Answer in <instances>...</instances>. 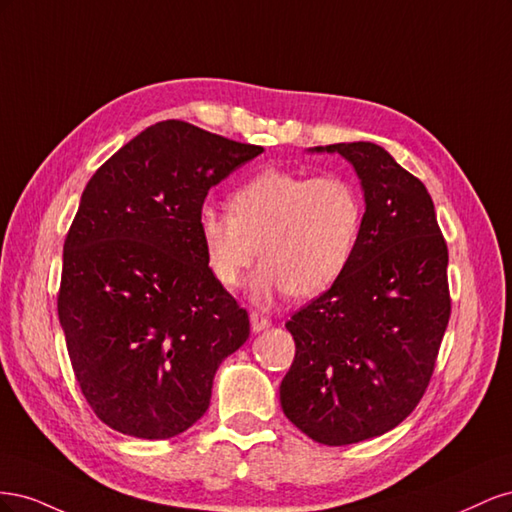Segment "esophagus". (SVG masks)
Returning <instances> with one entry per match:
<instances>
[{"label": "esophagus", "mask_w": 512, "mask_h": 512, "mask_svg": "<svg viewBox=\"0 0 512 512\" xmlns=\"http://www.w3.org/2000/svg\"><path fill=\"white\" fill-rule=\"evenodd\" d=\"M250 324H252V333H262L271 327V320L267 316H262L258 312L250 314Z\"/></svg>", "instance_id": "1"}]
</instances>
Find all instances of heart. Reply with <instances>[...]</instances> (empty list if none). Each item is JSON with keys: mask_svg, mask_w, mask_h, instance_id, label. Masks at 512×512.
<instances>
[{"mask_svg": "<svg viewBox=\"0 0 512 512\" xmlns=\"http://www.w3.org/2000/svg\"><path fill=\"white\" fill-rule=\"evenodd\" d=\"M361 218L346 179L265 168L230 194V211L200 207L196 230L211 275L226 288L239 286L260 250L250 294L269 305L284 292L316 297L331 288L354 254Z\"/></svg>", "mask_w": 512, "mask_h": 512, "instance_id": "heart-1", "label": "heart"}]
</instances>
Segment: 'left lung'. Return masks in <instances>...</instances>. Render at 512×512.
<instances>
[{"mask_svg": "<svg viewBox=\"0 0 512 512\" xmlns=\"http://www.w3.org/2000/svg\"><path fill=\"white\" fill-rule=\"evenodd\" d=\"M361 183L365 213L342 277L294 314L297 354L282 410L327 446L397 427L421 401L451 316L448 250L425 185L374 143H337Z\"/></svg>", "mask_w": 512, "mask_h": 512, "instance_id": "8db88e82", "label": "left lung"}]
</instances>
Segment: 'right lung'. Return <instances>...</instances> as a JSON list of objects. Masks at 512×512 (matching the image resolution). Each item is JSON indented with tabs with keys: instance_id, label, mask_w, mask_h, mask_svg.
<instances>
[{
	"instance_id": "right-lung-1",
	"label": "right lung",
	"mask_w": 512,
	"mask_h": 512,
	"mask_svg": "<svg viewBox=\"0 0 512 512\" xmlns=\"http://www.w3.org/2000/svg\"><path fill=\"white\" fill-rule=\"evenodd\" d=\"M262 151L170 119L85 185L57 312L81 391L115 431L166 440L190 429L209 408L215 371L250 337L247 312L207 267L196 213Z\"/></svg>"
}]
</instances>
